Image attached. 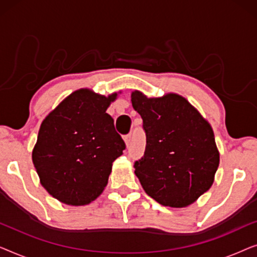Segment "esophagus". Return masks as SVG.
Segmentation results:
<instances>
[{"label": "esophagus", "instance_id": "esophagus-1", "mask_svg": "<svg viewBox=\"0 0 257 257\" xmlns=\"http://www.w3.org/2000/svg\"><path fill=\"white\" fill-rule=\"evenodd\" d=\"M124 140H125V144H126V146H130V143H131V135H127V136H125L124 137Z\"/></svg>", "mask_w": 257, "mask_h": 257}]
</instances>
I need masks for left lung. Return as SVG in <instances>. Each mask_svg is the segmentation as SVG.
<instances>
[{
  "instance_id": "1",
  "label": "left lung",
  "mask_w": 257,
  "mask_h": 257,
  "mask_svg": "<svg viewBox=\"0 0 257 257\" xmlns=\"http://www.w3.org/2000/svg\"><path fill=\"white\" fill-rule=\"evenodd\" d=\"M131 101L146 133L145 153L135 163L144 191L163 206L192 205L210 188L219 167L212 126L179 94L147 98L133 91Z\"/></svg>"
}]
</instances>
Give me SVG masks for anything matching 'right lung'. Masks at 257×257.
<instances>
[{
  "instance_id": "1",
  "label": "right lung",
  "mask_w": 257,
  "mask_h": 257,
  "mask_svg": "<svg viewBox=\"0 0 257 257\" xmlns=\"http://www.w3.org/2000/svg\"><path fill=\"white\" fill-rule=\"evenodd\" d=\"M115 98L77 90L42 121L33 163L42 186L61 202L87 205L107 185L112 163L126 147L106 113Z\"/></svg>"
}]
</instances>
